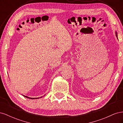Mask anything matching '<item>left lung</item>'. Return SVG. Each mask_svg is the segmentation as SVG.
Returning <instances> with one entry per match:
<instances>
[{"mask_svg":"<svg viewBox=\"0 0 123 123\" xmlns=\"http://www.w3.org/2000/svg\"><path fill=\"white\" fill-rule=\"evenodd\" d=\"M115 35H116V36H117V39H118V38H117V32L115 31Z\"/></svg>","mask_w":123,"mask_h":123,"instance_id":"left-lung-1","label":"left lung"}]
</instances>
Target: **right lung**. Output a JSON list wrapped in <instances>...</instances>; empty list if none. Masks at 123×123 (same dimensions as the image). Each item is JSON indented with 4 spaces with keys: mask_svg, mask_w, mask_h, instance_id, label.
I'll return each mask as SVG.
<instances>
[{
    "mask_svg": "<svg viewBox=\"0 0 123 123\" xmlns=\"http://www.w3.org/2000/svg\"><path fill=\"white\" fill-rule=\"evenodd\" d=\"M24 96H25V98H30V99H38V98H42L43 96H41V97H40V98H30V97H28V96H25V95H23Z\"/></svg>",
    "mask_w": 123,
    "mask_h": 123,
    "instance_id": "right-lung-1",
    "label": "right lung"
}]
</instances>
